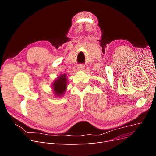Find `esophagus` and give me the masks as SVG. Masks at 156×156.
I'll return each instance as SVG.
<instances>
[{"mask_svg": "<svg viewBox=\"0 0 156 156\" xmlns=\"http://www.w3.org/2000/svg\"><path fill=\"white\" fill-rule=\"evenodd\" d=\"M84 66L83 65H82V64H80V65H79L78 66H77V68L79 70H83L84 69Z\"/></svg>", "mask_w": 156, "mask_h": 156, "instance_id": "1", "label": "esophagus"}]
</instances>
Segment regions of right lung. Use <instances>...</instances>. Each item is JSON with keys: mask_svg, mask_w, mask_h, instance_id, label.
<instances>
[{"mask_svg": "<svg viewBox=\"0 0 156 156\" xmlns=\"http://www.w3.org/2000/svg\"><path fill=\"white\" fill-rule=\"evenodd\" d=\"M66 75L62 74L53 83V90L56 97L63 96L67 88Z\"/></svg>", "mask_w": 156, "mask_h": 156, "instance_id": "1", "label": "right lung"}]
</instances>
